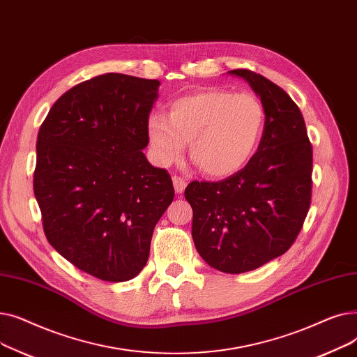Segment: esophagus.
Instances as JSON below:
<instances>
[{"label": "esophagus", "mask_w": 357, "mask_h": 357, "mask_svg": "<svg viewBox=\"0 0 357 357\" xmlns=\"http://www.w3.org/2000/svg\"><path fill=\"white\" fill-rule=\"evenodd\" d=\"M172 181H174L175 192L176 194H182L185 191V188H186V181L183 178H179V176H174Z\"/></svg>", "instance_id": "34e87169"}]
</instances>
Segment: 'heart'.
<instances>
[{
  "instance_id": "obj_1",
  "label": "heart",
  "mask_w": 357,
  "mask_h": 357,
  "mask_svg": "<svg viewBox=\"0 0 357 357\" xmlns=\"http://www.w3.org/2000/svg\"><path fill=\"white\" fill-rule=\"evenodd\" d=\"M265 130V109L252 93L204 89L171 102L167 117L152 114L147 135L162 166L190 158L210 178H227L245 167Z\"/></svg>"
}]
</instances>
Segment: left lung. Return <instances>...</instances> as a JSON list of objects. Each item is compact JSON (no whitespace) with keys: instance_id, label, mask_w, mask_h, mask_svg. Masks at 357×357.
Listing matches in <instances>:
<instances>
[{"instance_id":"8db88e82","label":"left lung","mask_w":357,"mask_h":357,"mask_svg":"<svg viewBox=\"0 0 357 357\" xmlns=\"http://www.w3.org/2000/svg\"><path fill=\"white\" fill-rule=\"evenodd\" d=\"M260 97L265 130L257 152L237 174L191 182L192 238L199 256L226 273L260 268L284 255L301 231L311 204L312 146L288 93L248 69L229 70Z\"/></svg>"}]
</instances>
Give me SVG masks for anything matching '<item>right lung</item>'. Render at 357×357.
<instances>
[{
    "label": "right lung",
    "instance_id": "add662e5",
    "mask_svg": "<svg viewBox=\"0 0 357 357\" xmlns=\"http://www.w3.org/2000/svg\"><path fill=\"white\" fill-rule=\"evenodd\" d=\"M158 79L104 73L53 104L36 144L34 195L53 249L108 282L144 268L172 179L149 163L147 120Z\"/></svg>",
    "mask_w": 357,
    "mask_h": 357
}]
</instances>
